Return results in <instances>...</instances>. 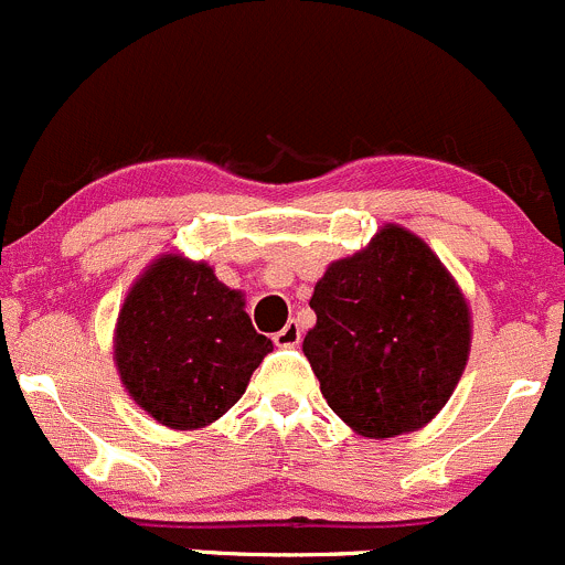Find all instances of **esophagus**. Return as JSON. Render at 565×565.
I'll return each mask as SVG.
<instances>
[{"label":"esophagus","instance_id":"obj_1","mask_svg":"<svg viewBox=\"0 0 565 565\" xmlns=\"http://www.w3.org/2000/svg\"><path fill=\"white\" fill-rule=\"evenodd\" d=\"M271 340H275V345H280V348H294V345H299V342H301V329H299V323L288 321V323H285V329L277 331V334L271 337Z\"/></svg>","mask_w":565,"mask_h":565}]
</instances>
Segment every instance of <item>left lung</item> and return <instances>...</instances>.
<instances>
[{"label": "left lung", "mask_w": 565, "mask_h": 565, "mask_svg": "<svg viewBox=\"0 0 565 565\" xmlns=\"http://www.w3.org/2000/svg\"><path fill=\"white\" fill-rule=\"evenodd\" d=\"M305 356L329 408L364 438L422 429L449 403L470 353V310L416 234L383 225L326 269Z\"/></svg>", "instance_id": "8db88e82"}]
</instances>
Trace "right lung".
<instances>
[{"label": "right lung", "instance_id": "add662e5", "mask_svg": "<svg viewBox=\"0 0 565 565\" xmlns=\"http://www.w3.org/2000/svg\"><path fill=\"white\" fill-rule=\"evenodd\" d=\"M271 351L244 312L239 290L203 260L160 255L127 294L114 334V362L127 394L154 422L201 429L239 403L249 375Z\"/></svg>", "mask_w": 565, "mask_h": 565}]
</instances>
